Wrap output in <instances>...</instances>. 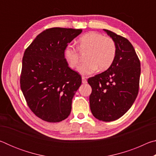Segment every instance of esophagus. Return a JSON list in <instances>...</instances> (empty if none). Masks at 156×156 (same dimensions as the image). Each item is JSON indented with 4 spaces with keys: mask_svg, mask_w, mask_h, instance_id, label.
I'll list each match as a JSON object with an SVG mask.
<instances>
[{
    "mask_svg": "<svg viewBox=\"0 0 156 156\" xmlns=\"http://www.w3.org/2000/svg\"><path fill=\"white\" fill-rule=\"evenodd\" d=\"M82 83L83 84H86L87 83V77H84V76H83L82 77Z\"/></svg>",
    "mask_w": 156,
    "mask_h": 156,
    "instance_id": "34e87169",
    "label": "esophagus"
}]
</instances>
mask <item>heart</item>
Instances as JSON below:
<instances>
[{
	"instance_id": "obj_1",
	"label": "heart",
	"mask_w": 156,
	"mask_h": 156,
	"mask_svg": "<svg viewBox=\"0 0 156 156\" xmlns=\"http://www.w3.org/2000/svg\"><path fill=\"white\" fill-rule=\"evenodd\" d=\"M78 48L72 44H67L64 51V57L69 67H77L81 52L88 51L86 55L87 61L79 66L78 72L82 75H91L96 71L106 70L114 62L117 47L115 41L110 36L96 31L87 33L80 37Z\"/></svg>"
}]
</instances>
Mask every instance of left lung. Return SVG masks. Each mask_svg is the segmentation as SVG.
Wrapping results in <instances>:
<instances>
[{
	"label": "left lung",
	"instance_id": "1",
	"mask_svg": "<svg viewBox=\"0 0 156 156\" xmlns=\"http://www.w3.org/2000/svg\"><path fill=\"white\" fill-rule=\"evenodd\" d=\"M115 41L117 53L114 62L105 72L88 79L92 91L89 103L97 119L111 122L130 109L139 91L140 62L127 39L104 30Z\"/></svg>",
	"mask_w": 156,
	"mask_h": 156
}]
</instances>
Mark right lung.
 Returning a JSON list of instances; mask_svg holds the SVG:
<instances>
[{"mask_svg":"<svg viewBox=\"0 0 156 156\" xmlns=\"http://www.w3.org/2000/svg\"><path fill=\"white\" fill-rule=\"evenodd\" d=\"M83 30L53 27L36 36L25 49L20 84L27 104L37 117L58 122L69 115L82 78L64 57L68 43Z\"/></svg>","mask_w":156,"mask_h":156,"instance_id":"1","label":"right lung"}]
</instances>
